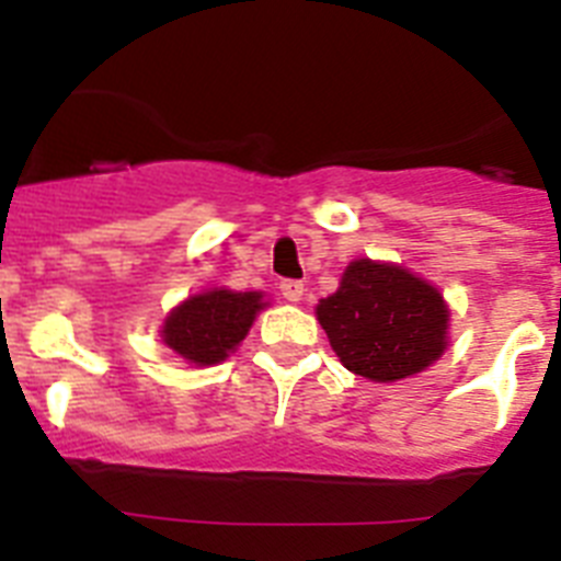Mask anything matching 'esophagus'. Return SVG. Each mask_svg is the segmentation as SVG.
<instances>
[{"mask_svg": "<svg viewBox=\"0 0 561 561\" xmlns=\"http://www.w3.org/2000/svg\"><path fill=\"white\" fill-rule=\"evenodd\" d=\"M304 280H280V295H284L289 304H297V300L304 297Z\"/></svg>", "mask_w": 561, "mask_h": 561, "instance_id": "esophagus-1", "label": "esophagus"}]
</instances>
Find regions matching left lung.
<instances>
[{
	"instance_id": "8db88e82",
	"label": "left lung",
	"mask_w": 561,
	"mask_h": 561,
	"mask_svg": "<svg viewBox=\"0 0 561 561\" xmlns=\"http://www.w3.org/2000/svg\"><path fill=\"white\" fill-rule=\"evenodd\" d=\"M314 314L342 365L370 381L421 374L449 345L444 295L415 272L370 257L345 266L340 289Z\"/></svg>"
}]
</instances>
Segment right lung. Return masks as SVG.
<instances>
[{
  "label": "right lung",
  "mask_w": 561,
  "mask_h": 561,
  "mask_svg": "<svg viewBox=\"0 0 561 561\" xmlns=\"http://www.w3.org/2000/svg\"><path fill=\"white\" fill-rule=\"evenodd\" d=\"M266 306L270 300L264 291H232L227 286H216L173 306L162 323L160 336L187 365L210 368L225 362L241 345L255 323L257 311H264Z\"/></svg>",
  "instance_id": "obj_1"
}]
</instances>
